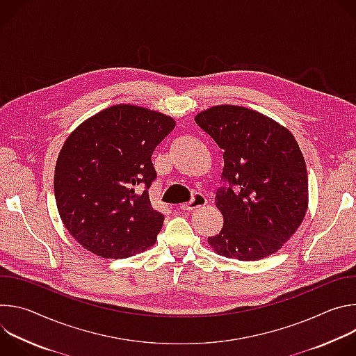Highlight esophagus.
Instances as JSON below:
<instances>
[{
    "mask_svg": "<svg viewBox=\"0 0 356 356\" xmlns=\"http://www.w3.org/2000/svg\"><path fill=\"white\" fill-rule=\"evenodd\" d=\"M207 204V198L202 195L201 193H195L193 195V198L188 201V202H184V204H180V210H184V211H191V210H195V209H200L202 206Z\"/></svg>",
    "mask_w": 356,
    "mask_h": 356,
    "instance_id": "esophagus-1",
    "label": "esophagus"
}]
</instances>
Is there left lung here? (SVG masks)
I'll list each match as a JSON object with an SVG mask.
<instances>
[{
	"mask_svg": "<svg viewBox=\"0 0 356 356\" xmlns=\"http://www.w3.org/2000/svg\"><path fill=\"white\" fill-rule=\"evenodd\" d=\"M194 120L224 158V184L216 193L224 225L209 243L239 261L272 255L297 231L309 206L306 162L294 136L239 106H216Z\"/></svg>",
	"mask_w": 356,
	"mask_h": 356,
	"instance_id": "8db88e82",
	"label": "left lung"
}]
</instances>
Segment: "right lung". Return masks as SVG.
Wrapping results in <instances>:
<instances>
[{
	"instance_id": "add662e5",
	"label": "right lung",
	"mask_w": 356,
	"mask_h": 356,
	"mask_svg": "<svg viewBox=\"0 0 356 356\" xmlns=\"http://www.w3.org/2000/svg\"><path fill=\"white\" fill-rule=\"evenodd\" d=\"M173 118L118 104L79 125L55 169V198L70 235L98 257L122 259L156 242L163 214L149 187L156 179L155 147L173 131Z\"/></svg>"
}]
</instances>
